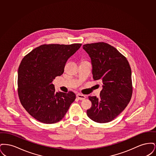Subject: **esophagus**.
I'll list each match as a JSON object with an SVG mask.
<instances>
[{
  "label": "esophagus",
  "instance_id": "esophagus-1",
  "mask_svg": "<svg viewBox=\"0 0 156 156\" xmlns=\"http://www.w3.org/2000/svg\"><path fill=\"white\" fill-rule=\"evenodd\" d=\"M76 98L78 99H80V100H83V99H85L86 98V96L85 95H82V94H76Z\"/></svg>",
  "mask_w": 156,
  "mask_h": 156
}]
</instances>
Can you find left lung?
Here are the masks:
<instances>
[{
	"mask_svg": "<svg viewBox=\"0 0 156 156\" xmlns=\"http://www.w3.org/2000/svg\"><path fill=\"white\" fill-rule=\"evenodd\" d=\"M95 81L101 82L100 97H89L91 108L88 116L97 123L113 120L123 111L132 95V71L126 57L114 47L104 42L87 44Z\"/></svg>",
	"mask_w": 156,
	"mask_h": 156,
	"instance_id": "1",
	"label": "left lung"
}]
</instances>
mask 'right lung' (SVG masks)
<instances>
[{
    "mask_svg": "<svg viewBox=\"0 0 156 156\" xmlns=\"http://www.w3.org/2000/svg\"><path fill=\"white\" fill-rule=\"evenodd\" d=\"M81 45H41L22 60L18 69V95L24 108L39 122H59L74 101L73 92H56L52 81L63 74L67 60Z\"/></svg>",
    "mask_w": 156,
    "mask_h": 156,
    "instance_id": "obj_1",
    "label": "right lung"
}]
</instances>
